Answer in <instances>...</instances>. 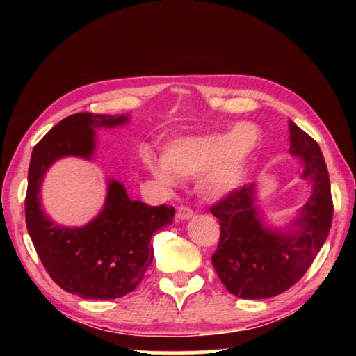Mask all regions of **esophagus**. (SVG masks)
<instances>
[{
  "label": "esophagus",
  "instance_id": "obj_1",
  "mask_svg": "<svg viewBox=\"0 0 356 356\" xmlns=\"http://www.w3.org/2000/svg\"><path fill=\"white\" fill-rule=\"evenodd\" d=\"M193 216V210L188 207H179L177 209V213H176V218L180 221H185V220H190Z\"/></svg>",
  "mask_w": 356,
  "mask_h": 356
}]
</instances>
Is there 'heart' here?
<instances>
[{"label":"heart","mask_w":356,"mask_h":356,"mask_svg":"<svg viewBox=\"0 0 356 356\" xmlns=\"http://www.w3.org/2000/svg\"><path fill=\"white\" fill-rule=\"evenodd\" d=\"M259 143L261 131L256 125L242 122L231 131L172 140L163 159L146 154L144 165L165 185L176 184V177H197V191L207 200H220L243 185Z\"/></svg>","instance_id":"b5f03b06"}]
</instances>
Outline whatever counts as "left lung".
<instances>
[{"instance_id":"1","label":"left lung","mask_w":356,"mask_h":356,"mask_svg":"<svg viewBox=\"0 0 356 356\" xmlns=\"http://www.w3.org/2000/svg\"><path fill=\"white\" fill-rule=\"evenodd\" d=\"M291 154L298 156L300 179L311 184V196L286 229L264 221L257 186L245 185L210 207L220 220V243L212 264L229 292L240 298H270L303 276L328 237L333 220L330 176L322 150L289 120Z\"/></svg>"}]
</instances>
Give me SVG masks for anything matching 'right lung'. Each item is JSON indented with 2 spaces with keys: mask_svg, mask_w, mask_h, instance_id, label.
I'll list each match as a JSON object with an SVG mask.
<instances>
[{
  "mask_svg": "<svg viewBox=\"0 0 356 356\" xmlns=\"http://www.w3.org/2000/svg\"><path fill=\"white\" fill-rule=\"evenodd\" d=\"M129 119V114H72L35 144L29 161L25 200L29 237L51 280L86 300H113L135 291L154 259L150 238L172 225L176 210L130 200L119 180L108 179L100 213L84 226L69 227L45 213L42 182L50 166L64 156L92 160L95 129L119 127Z\"/></svg>",
  "mask_w": 356,
  "mask_h": 356,
  "instance_id": "1",
  "label": "right lung"
}]
</instances>
